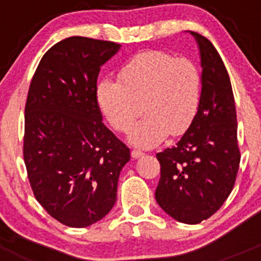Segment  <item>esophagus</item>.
Returning a JSON list of instances; mask_svg holds the SVG:
<instances>
[{
    "mask_svg": "<svg viewBox=\"0 0 261 261\" xmlns=\"http://www.w3.org/2000/svg\"><path fill=\"white\" fill-rule=\"evenodd\" d=\"M130 155H132L133 159H137V158H140V156L144 155V153H142L141 150H136V149H135V150H132Z\"/></svg>",
    "mask_w": 261,
    "mask_h": 261,
    "instance_id": "obj_1",
    "label": "esophagus"
}]
</instances>
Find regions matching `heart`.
<instances>
[{"instance_id":"1","label":"heart","mask_w":261,"mask_h":261,"mask_svg":"<svg viewBox=\"0 0 261 261\" xmlns=\"http://www.w3.org/2000/svg\"><path fill=\"white\" fill-rule=\"evenodd\" d=\"M121 82L105 80L96 96L108 123L125 132L129 141L151 147L166 136L183 135L195 119L201 99V73L192 60L165 50L138 53L120 69Z\"/></svg>"}]
</instances>
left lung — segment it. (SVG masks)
<instances>
[{
	"mask_svg": "<svg viewBox=\"0 0 261 261\" xmlns=\"http://www.w3.org/2000/svg\"><path fill=\"white\" fill-rule=\"evenodd\" d=\"M201 57V99L195 119L172 147L156 154L161 179L155 200L179 222L200 223L222 206L241 162L231 84L211 40L191 32Z\"/></svg>",
	"mask_w": 261,
	"mask_h": 261,
	"instance_id": "obj_1",
	"label": "left lung"
}]
</instances>
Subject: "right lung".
Masks as SVG:
<instances>
[{
    "label": "right lung",
    "instance_id": "right-lung-1",
    "mask_svg": "<svg viewBox=\"0 0 261 261\" xmlns=\"http://www.w3.org/2000/svg\"><path fill=\"white\" fill-rule=\"evenodd\" d=\"M119 48L84 36L64 39L45 52L30 84L23 137L30 186L47 213L70 227L108 214L130 159L103 124L96 96L100 66Z\"/></svg>",
    "mask_w": 261,
    "mask_h": 261
}]
</instances>
